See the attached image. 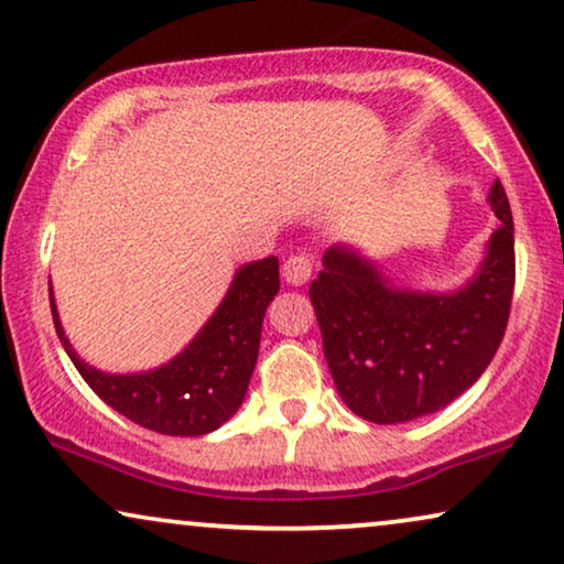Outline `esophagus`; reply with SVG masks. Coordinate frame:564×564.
<instances>
[{"label":"esophagus","mask_w":564,"mask_h":564,"mask_svg":"<svg viewBox=\"0 0 564 564\" xmlns=\"http://www.w3.org/2000/svg\"><path fill=\"white\" fill-rule=\"evenodd\" d=\"M314 270V254L312 252H294L291 258L283 262V278L291 286H302L312 278Z\"/></svg>","instance_id":"obj_1"}]
</instances>
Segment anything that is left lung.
<instances>
[{
	"instance_id": "1",
	"label": "left lung",
	"mask_w": 564,
	"mask_h": 564,
	"mask_svg": "<svg viewBox=\"0 0 564 564\" xmlns=\"http://www.w3.org/2000/svg\"><path fill=\"white\" fill-rule=\"evenodd\" d=\"M500 219L479 273L452 294L394 289L352 247L322 258L310 299L343 402L379 425L417 420L452 404L490 366L508 327L516 286L513 216L495 180Z\"/></svg>"
}]
</instances>
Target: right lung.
I'll return each instance as SVG.
<instances>
[{"label":"right lung","mask_w":564,"mask_h":564,"mask_svg":"<svg viewBox=\"0 0 564 564\" xmlns=\"http://www.w3.org/2000/svg\"><path fill=\"white\" fill-rule=\"evenodd\" d=\"M281 289L278 258L247 262L187 348L144 373H102L85 364L66 340L58 322L54 291L51 314L56 335L82 379L105 404L141 427L164 435H204L235 415L258 364L262 317Z\"/></svg>","instance_id":"add662e5"}]
</instances>
